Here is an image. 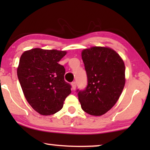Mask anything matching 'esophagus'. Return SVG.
I'll list each match as a JSON object with an SVG mask.
<instances>
[{
	"label": "esophagus",
	"instance_id": "esophagus-1",
	"mask_svg": "<svg viewBox=\"0 0 150 150\" xmlns=\"http://www.w3.org/2000/svg\"><path fill=\"white\" fill-rule=\"evenodd\" d=\"M71 87H72V89L75 90L76 87V82H72V83H71Z\"/></svg>",
	"mask_w": 150,
	"mask_h": 150
}]
</instances>
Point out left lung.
I'll use <instances>...</instances> for the list:
<instances>
[{
  "label": "left lung",
  "mask_w": 150,
  "mask_h": 150,
  "mask_svg": "<svg viewBox=\"0 0 150 150\" xmlns=\"http://www.w3.org/2000/svg\"><path fill=\"white\" fill-rule=\"evenodd\" d=\"M81 55L88 82L85 90H77L81 108L91 115H102L115 104L124 89V61L107 47L85 49Z\"/></svg>",
  "instance_id": "1"
}]
</instances>
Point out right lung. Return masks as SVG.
I'll return each mask as SVG.
<instances>
[{"label": "right lung", "mask_w": 150, "mask_h": 150, "mask_svg": "<svg viewBox=\"0 0 150 150\" xmlns=\"http://www.w3.org/2000/svg\"><path fill=\"white\" fill-rule=\"evenodd\" d=\"M66 51L33 48L21 55L17 74L28 104L43 115L56 113L71 93L64 80L65 69L59 61Z\"/></svg>", "instance_id": "right-lung-1"}]
</instances>
